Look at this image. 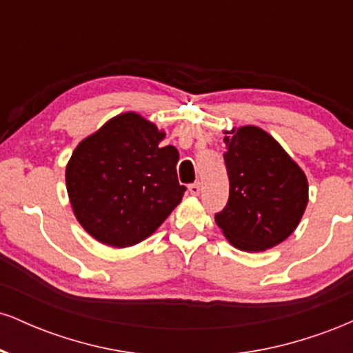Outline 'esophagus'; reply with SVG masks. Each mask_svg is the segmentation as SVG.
<instances>
[{
  "label": "esophagus",
  "mask_w": 353,
  "mask_h": 353,
  "mask_svg": "<svg viewBox=\"0 0 353 353\" xmlns=\"http://www.w3.org/2000/svg\"><path fill=\"white\" fill-rule=\"evenodd\" d=\"M189 192L190 196H199L201 194V184L199 182H194V184L189 185Z\"/></svg>",
  "instance_id": "obj_1"
}]
</instances>
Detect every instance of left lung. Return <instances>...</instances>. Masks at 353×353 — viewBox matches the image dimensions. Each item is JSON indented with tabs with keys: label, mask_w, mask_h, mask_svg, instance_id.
Segmentation results:
<instances>
[{
	"label": "left lung",
	"mask_w": 353,
	"mask_h": 353,
	"mask_svg": "<svg viewBox=\"0 0 353 353\" xmlns=\"http://www.w3.org/2000/svg\"><path fill=\"white\" fill-rule=\"evenodd\" d=\"M229 201L216 222L239 250L262 252L297 229L309 202L303 171L269 132L242 125L224 132Z\"/></svg>",
	"instance_id": "1"
}]
</instances>
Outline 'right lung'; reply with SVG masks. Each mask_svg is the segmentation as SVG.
Wrapping results in <instances>:
<instances>
[{
  "instance_id": "obj_1",
  "label": "right lung",
  "mask_w": 353,
  "mask_h": 353,
  "mask_svg": "<svg viewBox=\"0 0 353 353\" xmlns=\"http://www.w3.org/2000/svg\"><path fill=\"white\" fill-rule=\"evenodd\" d=\"M137 112L117 114L72 151L66 189L83 229L104 245L131 247L154 234L184 196L179 152Z\"/></svg>"
}]
</instances>
